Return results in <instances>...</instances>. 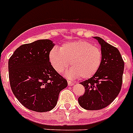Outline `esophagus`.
Here are the masks:
<instances>
[{
  "mask_svg": "<svg viewBox=\"0 0 133 133\" xmlns=\"http://www.w3.org/2000/svg\"><path fill=\"white\" fill-rule=\"evenodd\" d=\"M74 83H72V81H68V86H72V85H74Z\"/></svg>",
  "mask_w": 133,
  "mask_h": 133,
  "instance_id": "esophagus-1",
  "label": "esophagus"
}]
</instances>
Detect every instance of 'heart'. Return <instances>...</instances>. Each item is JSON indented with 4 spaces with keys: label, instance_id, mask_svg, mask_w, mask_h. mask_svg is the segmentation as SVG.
I'll list each match as a JSON object with an SVG mask.
<instances>
[{
    "label": "heart",
    "instance_id": "b5f03b06",
    "mask_svg": "<svg viewBox=\"0 0 133 133\" xmlns=\"http://www.w3.org/2000/svg\"><path fill=\"white\" fill-rule=\"evenodd\" d=\"M102 59L100 48L86 41L69 42L60 50L54 48L50 52V61L57 72H63L70 65L72 68L66 74L69 78L92 77L100 68Z\"/></svg>",
    "mask_w": 133,
    "mask_h": 133
}]
</instances>
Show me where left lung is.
<instances>
[{"instance_id": "left-lung-1", "label": "left lung", "mask_w": 133, "mask_h": 133, "mask_svg": "<svg viewBox=\"0 0 133 133\" xmlns=\"http://www.w3.org/2000/svg\"><path fill=\"white\" fill-rule=\"evenodd\" d=\"M101 46L102 63L91 78L81 82L85 92L78 99L87 110H100L109 105L119 94L122 84L124 62L117 48L99 37H94Z\"/></svg>"}]
</instances>
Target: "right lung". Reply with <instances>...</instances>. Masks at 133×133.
Returning <instances> with one entry per match:
<instances>
[{
  "instance_id": "add662e5",
  "label": "right lung",
  "mask_w": 133,
  "mask_h": 133,
  "mask_svg": "<svg viewBox=\"0 0 133 133\" xmlns=\"http://www.w3.org/2000/svg\"><path fill=\"white\" fill-rule=\"evenodd\" d=\"M54 44L40 39L23 44L9 59V77L14 96L24 107L46 112L56 106L59 94L68 82L53 68L50 52Z\"/></svg>"
}]
</instances>
